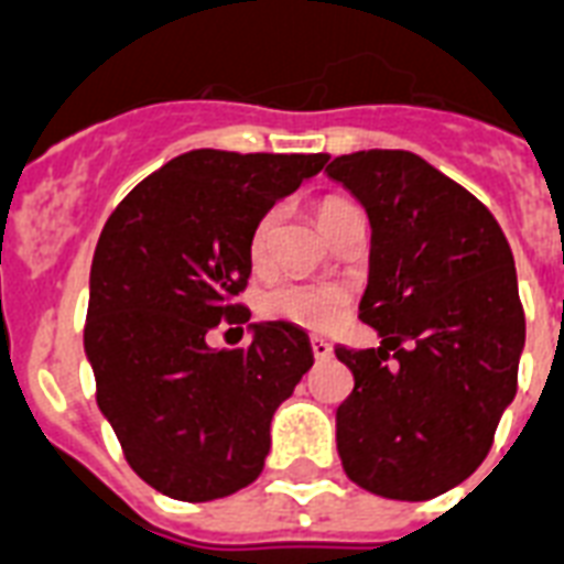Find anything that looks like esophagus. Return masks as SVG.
<instances>
[{"instance_id":"obj_1","label":"esophagus","mask_w":564,"mask_h":564,"mask_svg":"<svg viewBox=\"0 0 564 564\" xmlns=\"http://www.w3.org/2000/svg\"><path fill=\"white\" fill-rule=\"evenodd\" d=\"M332 343L323 337H311V355H314V360H328L332 357Z\"/></svg>"}]
</instances>
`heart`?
Returning a JSON list of instances; mask_svg holds the SVG:
<instances>
[{
  "label": "heart",
  "instance_id": "b5f03b06",
  "mask_svg": "<svg viewBox=\"0 0 564 564\" xmlns=\"http://www.w3.org/2000/svg\"><path fill=\"white\" fill-rule=\"evenodd\" d=\"M360 209L346 198H325L316 207V218L323 230L332 236L348 216H355ZM279 207H271L262 213V218L256 221L253 232L248 241V256L253 268H264L271 259L273 236L279 227ZM259 308L273 323H288L305 332H328L337 323H343V316L351 308V293L348 288L337 285V282H314V279H285L279 285L268 288L259 302Z\"/></svg>",
  "mask_w": 564,
  "mask_h": 564
}]
</instances>
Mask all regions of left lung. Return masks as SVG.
Wrapping results in <instances>:
<instances>
[{"label": "left lung", "instance_id": "obj_1", "mask_svg": "<svg viewBox=\"0 0 564 564\" xmlns=\"http://www.w3.org/2000/svg\"><path fill=\"white\" fill-rule=\"evenodd\" d=\"M325 172L369 213L360 319L383 337L334 348L355 375L337 409L343 469L386 499H435L481 467L519 389L513 250L476 195L412 152L339 155Z\"/></svg>", "mask_w": 564, "mask_h": 564}]
</instances>
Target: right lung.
<instances>
[{"label":"right lung","instance_id":"add662e5","mask_svg":"<svg viewBox=\"0 0 564 564\" xmlns=\"http://www.w3.org/2000/svg\"><path fill=\"white\" fill-rule=\"evenodd\" d=\"M325 161L195 149L143 178L100 232L83 328L97 406L129 467L170 499L213 501L253 484L273 412L314 366L296 325H256L253 343L232 351L207 337L248 323L250 232Z\"/></svg>","mask_w":564,"mask_h":564}]
</instances>
